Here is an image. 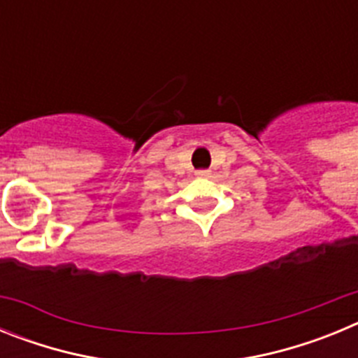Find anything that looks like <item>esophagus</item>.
Wrapping results in <instances>:
<instances>
[{
  "instance_id": "obj_1",
  "label": "esophagus",
  "mask_w": 358,
  "mask_h": 358,
  "mask_svg": "<svg viewBox=\"0 0 358 358\" xmlns=\"http://www.w3.org/2000/svg\"><path fill=\"white\" fill-rule=\"evenodd\" d=\"M197 177H201V179H208V177H211V172L210 170H199Z\"/></svg>"
}]
</instances>
